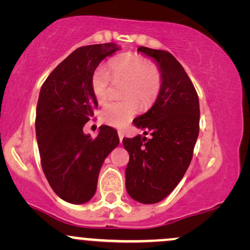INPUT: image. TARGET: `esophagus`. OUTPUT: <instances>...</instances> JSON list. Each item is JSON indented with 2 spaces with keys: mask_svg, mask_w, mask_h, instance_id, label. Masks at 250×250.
<instances>
[{
  "mask_svg": "<svg viewBox=\"0 0 250 250\" xmlns=\"http://www.w3.org/2000/svg\"><path fill=\"white\" fill-rule=\"evenodd\" d=\"M117 134H119V137H120V141H121V142H122V140H123V136H125V133H123V131H122V130H119V133H117Z\"/></svg>",
  "mask_w": 250,
  "mask_h": 250,
  "instance_id": "1",
  "label": "esophagus"
}]
</instances>
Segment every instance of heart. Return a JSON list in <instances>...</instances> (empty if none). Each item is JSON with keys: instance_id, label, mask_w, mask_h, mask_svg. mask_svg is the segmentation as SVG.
Here are the masks:
<instances>
[{"instance_id": "1", "label": "heart", "mask_w": 250, "mask_h": 250, "mask_svg": "<svg viewBox=\"0 0 250 250\" xmlns=\"http://www.w3.org/2000/svg\"><path fill=\"white\" fill-rule=\"evenodd\" d=\"M111 79L123 81L122 101L105 103L100 111L103 123L113 127H125L140 109L153 104L162 85V74L155 63L135 54H122L109 62ZM110 76L103 68H97L91 75L90 85L94 96L99 102L108 97Z\"/></svg>"}]
</instances>
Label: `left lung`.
<instances>
[{"label": "left lung", "mask_w": 250, "mask_h": 250, "mask_svg": "<svg viewBox=\"0 0 250 250\" xmlns=\"http://www.w3.org/2000/svg\"><path fill=\"white\" fill-rule=\"evenodd\" d=\"M153 59L162 74L155 103L133 123L151 139H123L129 154L125 188L131 199L153 205L167 197L190 165L200 130L199 96L182 65L165 50L137 48Z\"/></svg>", "instance_id": "left-lung-1"}]
</instances>
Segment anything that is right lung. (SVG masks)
<instances>
[{
    "label": "right lung",
    "mask_w": 250,
    "mask_h": 250,
    "mask_svg": "<svg viewBox=\"0 0 250 250\" xmlns=\"http://www.w3.org/2000/svg\"><path fill=\"white\" fill-rule=\"evenodd\" d=\"M119 49L115 43L79 48L51 71L40 91L35 128L43 173L57 196L73 205L94 196L100 169L120 143L109 125H101L95 139L83 133L97 107L91 75Z\"/></svg>",
    "instance_id": "obj_1"
}]
</instances>
